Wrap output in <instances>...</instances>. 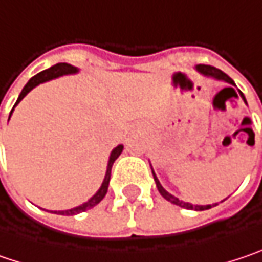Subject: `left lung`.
I'll return each instance as SVG.
<instances>
[{
  "label": "left lung",
  "instance_id": "obj_1",
  "mask_svg": "<svg viewBox=\"0 0 262 262\" xmlns=\"http://www.w3.org/2000/svg\"><path fill=\"white\" fill-rule=\"evenodd\" d=\"M195 71H199L202 75L209 77V78H213V80H218V81H224V83L236 85L234 84V81H233L227 74H224L223 71L216 70V68H213V67H209V65H197V67H195ZM227 89H231V90H233V87H227ZM233 92H234V90H233ZM238 93H240L242 99L245 100V103H246V99H245L243 93H242L240 90H238ZM149 166H151V164H149ZM151 170H152V166H151ZM152 177H154V181H156V185H157V190H159V192L162 194L163 197H164L167 202H170V203L177 205V206H179V208L190 209V210H206V209H210L212 206H216V205H218V203H213V205H192V203H188V202H182V200H179L178 197L172 195L170 192H167L164 188H163V185L160 184V181H159V178H157V175H156V172H154V170H152Z\"/></svg>",
  "mask_w": 262,
  "mask_h": 262
}]
</instances>
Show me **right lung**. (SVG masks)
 <instances>
[{"label": "right lung", "instance_id": "obj_1", "mask_svg": "<svg viewBox=\"0 0 262 262\" xmlns=\"http://www.w3.org/2000/svg\"><path fill=\"white\" fill-rule=\"evenodd\" d=\"M78 71L80 70H78L77 67H72L70 63H56V65H53V67L49 68V70L41 71L39 74H37L35 77H32V78L26 83V85L24 87V90L20 92L19 98L16 100L14 106H16L20 100L24 99L25 96H26L32 89H35L37 85L42 84V83H46V81H50V80H54V78H59V77H63V75H74V74H77ZM14 106H13V110H14ZM13 110H11V113H13ZM11 113H10V116H11ZM8 120H10V117H8ZM123 148H124L123 145H117L116 148L111 151L110 159H108V164H106L105 178H103V181H102V184H100L99 190L95 192L87 202H84V203L80 205V206H75V208L72 209H67V210H54L52 213H59V215H77V213L85 212V210H89V209H92L93 206H96L98 203H100V200L105 197V194L108 191V185H110V179H111V169H113V164H114V162L118 159V156L123 152Z\"/></svg>", "mask_w": 262, "mask_h": 262}]
</instances>
